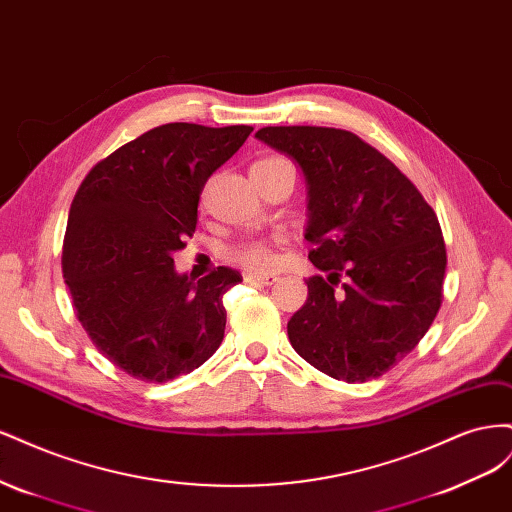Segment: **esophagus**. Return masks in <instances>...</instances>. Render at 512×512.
Segmentation results:
<instances>
[{
  "label": "esophagus",
  "mask_w": 512,
  "mask_h": 512,
  "mask_svg": "<svg viewBox=\"0 0 512 512\" xmlns=\"http://www.w3.org/2000/svg\"><path fill=\"white\" fill-rule=\"evenodd\" d=\"M277 280H280V277L273 273H247L245 275L247 284H258V286H273Z\"/></svg>",
  "instance_id": "obj_1"
}]
</instances>
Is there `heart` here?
<instances>
[{"label":"heart","instance_id":"obj_1","mask_svg":"<svg viewBox=\"0 0 512 512\" xmlns=\"http://www.w3.org/2000/svg\"><path fill=\"white\" fill-rule=\"evenodd\" d=\"M275 160L277 158L260 160L254 166L275 162ZM228 256H230L232 262H237L239 267L252 269V271H267V269H271L275 265V252H273V247L267 241H247V243H241L237 247H232Z\"/></svg>","mask_w":512,"mask_h":512}]
</instances>
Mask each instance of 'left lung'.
Listing matches in <instances>:
<instances>
[{"label":"left lung","mask_w":512,"mask_h":512,"mask_svg":"<svg viewBox=\"0 0 512 512\" xmlns=\"http://www.w3.org/2000/svg\"><path fill=\"white\" fill-rule=\"evenodd\" d=\"M256 138L297 162L307 183V301L288 320L303 359L335 380L386 374L421 342L442 303L438 215L401 170L348 130L269 126ZM345 282H341V275Z\"/></svg>","instance_id":"obj_1"}]
</instances>
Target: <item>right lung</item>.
Wrapping results in <instances>:
<instances>
[{
    "mask_svg": "<svg viewBox=\"0 0 512 512\" xmlns=\"http://www.w3.org/2000/svg\"><path fill=\"white\" fill-rule=\"evenodd\" d=\"M252 130L153 128L91 168L72 200L61 252L72 307L94 346L136 380L190 374L222 344V297L239 271L194 282L173 254L194 235L207 179Z\"/></svg>",
    "mask_w": 512,
    "mask_h": 512,
    "instance_id": "1",
    "label": "right lung"
}]
</instances>
